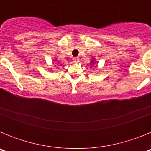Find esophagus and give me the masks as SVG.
<instances>
[{
  "label": "esophagus",
  "mask_w": 151,
  "mask_h": 151,
  "mask_svg": "<svg viewBox=\"0 0 151 151\" xmlns=\"http://www.w3.org/2000/svg\"><path fill=\"white\" fill-rule=\"evenodd\" d=\"M73 60L75 63H78L79 62V58H78V57H74L73 59Z\"/></svg>",
  "instance_id": "esophagus-1"
}]
</instances>
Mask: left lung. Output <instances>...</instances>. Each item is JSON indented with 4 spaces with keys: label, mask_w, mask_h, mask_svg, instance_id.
Masks as SVG:
<instances>
[{
    "label": "left lung",
    "mask_w": 151,
    "mask_h": 151,
    "mask_svg": "<svg viewBox=\"0 0 151 151\" xmlns=\"http://www.w3.org/2000/svg\"><path fill=\"white\" fill-rule=\"evenodd\" d=\"M94 60H92L91 61V64H94Z\"/></svg>",
    "instance_id": "1"
}]
</instances>
